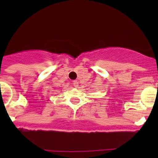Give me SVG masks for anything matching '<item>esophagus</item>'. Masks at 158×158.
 I'll list each match as a JSON object with an SVG mask.
<instances>
[{
  "instance_id": "obj_1",
  "label": "esophagus",
  "mask_w": 158,
  "mask_h": 158,
  "mask_svg": "<svg viewBox=\"0 0 158 158\" xmlns=\"http://www.w3.org/2000/svg\"><path fill=\"white\" fill-rule=\"evenodd\" d=\"M73 85H74L76 88H79V82H78L77 80H74L73 81Z\"/></svg>"
}]
</instances>
